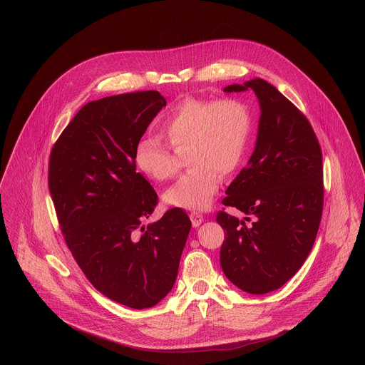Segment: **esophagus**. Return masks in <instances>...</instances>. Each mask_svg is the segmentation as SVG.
<instances>
[{"mask_svg":"<svg viewBox=\"0 0 365 365\" xmlns=\"http://www.w3.org/2000/svg\"><path fill=\"white\" fill-rule=\"evenodd\" d=\"M190 217H191V222H192V226H194V227H198V226L204 222V216H202V213L195 212V210L190 213Z\"/></svg>","mask_w":365,"mask_h":365,"instance_id":"1","label":"esophagus"}]
</instances>
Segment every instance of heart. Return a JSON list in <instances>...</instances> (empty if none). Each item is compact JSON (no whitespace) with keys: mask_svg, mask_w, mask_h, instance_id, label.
Listing matches in <instances>:
<instances>
[{"mask_svg":"<svg viewBox=\"0 0 365 365\" xmlns=\"http://www.w3.org/2000/svg\"><path fill=\"white\" fill-rule=\"evenodd\" d=\"M160 132L174 150L188 146L190 167L167 190L164 201L178 208L207 209L222 175L233 174L245 160L253 132L250 106L239 98L217 101L185 98L160 125ZM138 168L155 181L174 177L177 167L171 150L155 136L142 138L135 149Z\"/></svg>","mask_w":365,"mask_h":365,"instance_id":"obj_1","label":"heart"}]
</instances>
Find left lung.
I'll return each instance as SVG.
<instances>
[{"mask_svg":"<svg viewBox=\"0 0 365 365\" xmlns=\"http://www.w3.org/2000/svg\"><path fill=\"white\" fill-rule=\"evenodd\" d=\"M252 88L261 106L253 156L226 190L220 265L245 292L261 295L281 288L309 256L323 212L322 149L311 122L274 86L261 78L227 86L226 93Z\"/></svg>","mask_w":365,"mask_h":365,"instance_id":"8db88e82","label":"left lung"}]
</instances>
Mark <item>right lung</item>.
I'll use <instances>...</instances> for the list:
<instances>
[{"instance_id": "obj_1", "label": "right lung", "mask_w": 365, "mask_h": 365, "mask_svg": "<svg viewBox=\"0 0 365 365\" xmlns=\"http://www.w3.org/2000/svg\"><path fill=\"white\" fill-rule=\"evenodd\" d=\"M163 106L155 90L91 101L49 156V191L68 250L96 289L133 309L152 308L171 291L191 230L181 208L142 226L158 197L136 171L135 149Z\"/></svg>"}]
</instances>
